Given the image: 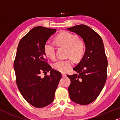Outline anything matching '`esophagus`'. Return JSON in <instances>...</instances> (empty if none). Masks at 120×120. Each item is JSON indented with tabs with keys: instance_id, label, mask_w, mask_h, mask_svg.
Instances as JSON below:
<instances>
[{
	"instance_id": "1",
	"label": "esophagus",
	"mask_w": 120,
	"mask_h": 120,
	"mask_svg": "<svg viewBox=\"0 0 120 120\" xmlns=\"http://www.w3.org/2000/svg\"><path fill=\"white\" fill-rule=\"evenodd\" d=\"M62 76L63 77H66L67 76V75H66V74H65L64 73H62Z\"/></svg>"
}]
</instances>
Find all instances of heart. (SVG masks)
Masks as SVG:
<instances>
[{
    "instance_id": "heart-1",
    "label": "heart",
    "mask_w": 120,
    "mask_h": 120,
    "mask_svg": "<svg viewBox=\"0 0 120 120\" xmlns=\"http://www.w3.org/2000/svg\"><path fill=\"white\" fill-rule=\"evenodd\" d=\"M56 41L61 45L68 48V55L75 60H79L85 52V44L81 40L78 39L76 35L69 32L63 31L57 35ZM44 51L45 55L51 59H54L56 56V47L53 43L48 41L44 45ZM73 64L71 58L67 60H58L53 64V67L60 72H66Z\"/></svg>"
}]
</instances>
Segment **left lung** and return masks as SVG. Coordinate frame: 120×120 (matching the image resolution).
I'll use <instances>...</instances> for the list:
<instances>
[{
    "instance_id": "8db88e82",
    "label": "left lung",
    "mask_w": 120,
    "mask_h": 120,
    "mask_svg": "<svg viewBox=\"0 0 120 120\" xmlns=\"http://www.w3.org/2000/svg\"><path fill=\"white\" fill-rule=\"evenodd\" d=\"M83 39L85 54L73 68L78 74L67 75L71 80L68 87L70 98L74 102L86 105L94 101L102 90L106 79L108 62L101 37L86 25L68 28Z\"/></svg>"
}]
</instances>
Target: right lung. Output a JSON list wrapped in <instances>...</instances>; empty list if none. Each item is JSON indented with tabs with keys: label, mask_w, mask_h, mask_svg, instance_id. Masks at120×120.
<instances>
[{
	"label": "right lung",
	"mask_w": 120,
	"mask_h": 120,
	"mask_svg": "<svg viewBox=\"0 0 120 120\" xmlns=\"http://www.w3.org/2000/svg\"><path fill=\"white\" fill-rule=\"evenodd\" d=\"M56 30L36 26L22 38L18 46L14 62L18 88L25 100L37 108L52 102L62 78L60 72L48 64L44 51V44ZM48 71L49 76L41 77V73Z\"/></svg>",
	"instance_id": "1"
}]
</instances>
